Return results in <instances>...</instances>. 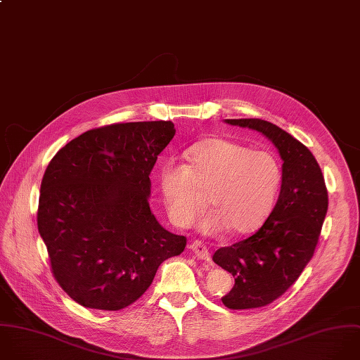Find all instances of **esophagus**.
Returning <instances> with one entry per match:
<instances>
[{
    "mask_svg": "<svg viewBox=\"0 0 360 360\" xmlns=\"http://www.w3.org/2000/svg\"><path fill=\"white\" fill-rule=\"evenodd\" d=\"M191 250L195 253V256L203 262H210V253H209V249L202 243V242H198L195 240L193 243H191Z\"/></svg>",
    "mask_w": 360,
    "mask_h": 360,
    "instance_id": "34e87169",
    "label": "esophagus"
}]
</instances>
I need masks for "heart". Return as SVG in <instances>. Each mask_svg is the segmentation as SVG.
Returning a JSON list of instances; mask_svg holds the SVG:
<instances>
[{
	"label": "heart",
	"instance_id": "heart-1",
	"mask_svg": "<svg viewBox=\"0 0 360 360\" xmlns=\"http://www.w3.org/2000/svg\"><path fill=\"white\" fill-rule=\"evenodd\" d=\"M188 165L167 161L160 174L161 192L169 220L191 227L206 206H213L200 230L217 236L257 229L277 199L283 168L276 154L226 139H207L185 153Z\"/></svg>",
	"mask_w": 360,
	"mask_h": 360
}]
</instances>
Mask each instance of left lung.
I'll use <instances>...</instances> for the list:
<instances>
[{"mask_svg": "<svg viewBox=\"0 0 360 360\" xmlns=\"http://www.w3.org/2000/svg\"><path fill=\"white\" fill-rule=\"evenodd\" d=\"M226 123L263 133L284 161L278 200L263 226L213 255V262L234 277V287L221 302L230 309H253L281 297L312 259L328 210V191L312 153L287 131L260 118Z\"/></svg>", "mask_w": 360, "mask_h": 360, "instance_id": "1", "label": "left lung"}]
</instances>
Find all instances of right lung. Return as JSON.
<instances>
[{
    "label": "right lung",
    "instance_id": "1",
    "mask_svg": "<svg viewBox=\"0 0 360 360\" xmlns=\"http://www.w3.org/2000/svg\"><path fill=\"white\" fill-rule=\"evenodd\" d=\"M171 122L115 123L62 147L41 182L37 213L51 270L86 308L118 311L151 285L186 237L165 230L150 209V174L175 136Z\"/></svg>",
    "mask_w": 360,
    "mask_h": 360
}]
</instances>
